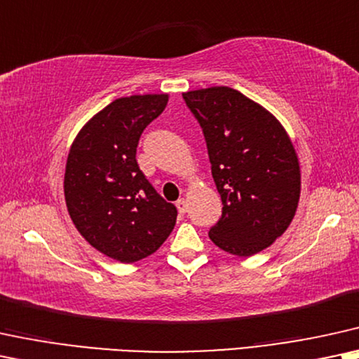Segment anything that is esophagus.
<instances>
[{
	"label": "esophagus",
	"instance_id": "esophagus-1",
	"mask_svg": "<svg viewBox=\"0 0 359 359\" xmlns=\"http://www.w3.org/2000/svg\"><path fill=\"white\" fill-rule=\"evenodd\" d=\"M175 207L180 213H185L189 210V203H187V201H185V198H179V201L175 202Z\"/></svg>",
	"mask_w": 359,
	"mask_h": 359
}]
</instances>
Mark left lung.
<instances>
[{
	"label": "left lung",
	"instance_id": "8db88e82",
	"mask_svg": "<svg viewBox=\"0 0 359 359\" xmlns=\"http://www.w3.org/2000/svg\"><path fill=\"white\" fill-rule=\"evenodd\" d=\"M205 135L222 217L208 237L224 252L252 257L292 224L302 192L300 162L281 122L226 86L182 94Z\"/></svg>",
	"mask_w": 359,
	"mask_h": 359
}]
</instances>
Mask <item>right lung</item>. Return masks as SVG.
Instances as JSON below:
<instances>
[{
	"mask_svg": "<svg viewBox=\"0 0 359 359\" xmlns=\"http://www.w3.org/2000/svg\"><path fill=\"white\" fill-rule=\"evenodd\" d=\"M169 94L112 101L83 126L65 172L69 217L90 247L121 263L142 260L165 242L177 208L139 169L140 134L164 112Z\"/></svg>",
	"mask_w": 359,
	"mask_h": 359,
	"instance_id": "add662e5",
	"label": "right lung"
}]
</instances>
